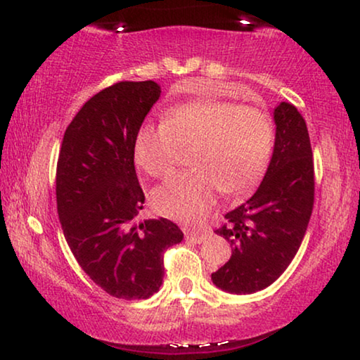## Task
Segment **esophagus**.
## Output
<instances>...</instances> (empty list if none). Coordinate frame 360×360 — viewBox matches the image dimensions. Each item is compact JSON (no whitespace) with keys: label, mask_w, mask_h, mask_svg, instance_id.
<instances>
[{"label":"esophagus","mask_w":360,"mask_h":360,"mask_svg":"<svg viewBox=\"0 0 360 360\" xmlns=\"http://www.w3.org/2000/svg\"><path fill=\"white\" fill-rule=\"evenodd\" d=\"M186 239L193 240V243H205L206 239H208L210 236V231H193V229H186Z\"/></svg>","instance_id":"34e87169"}]
</instances>
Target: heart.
I'll return each mask as SVG.
<instances>
[{"mask_svg": "<svg viewBox=\"0 0 360 360\" xmlns=\"http://www.w3.org/2000/svg\"><path fill=\"white\" fill-rule=\"evenodd\" d=\"M274 146L267 112L228 101H191L165 112L159 126L137 132L134 159L152 176H167L179 167L181 149L191 150V169L154 190L160 214L195 223L221 191L239 195L262 176Z\"/></svg>", "mask_w": 360, "mask_h": 360, "instance_id": "heart-1", "label": "heart"}]
</instances>
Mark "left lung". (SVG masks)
<instances>
[{
  "label": "left lung",
  "instance_id": "8db88e82",
  "mask_svg": "<svg viewBox=\"0 0 360 360\" xmlns=\"http://www.w3.org/2000/svg\"><path fill=\"white\" fill-rule=\"evenodd\" d=\"M274 117V155L262 184L214 231L229 240L233 255L211 278L231 293H254L274 283L298 252L311 218L314 167L307 122L285 101Z\"/></svg>",
  "mask_w": 360,
  "mask_h": 360
}]
</instances>
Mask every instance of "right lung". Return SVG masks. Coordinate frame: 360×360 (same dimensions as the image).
<instances>
[{
    "mask_svg": "<svg viewBox=\"0 0 360 360\" xmlns=\"http://www.w3.org/2000/svg\"><path fill=\"white\" fill-rule=\"evenodd\" d=\"M160 96L155 82H117L91 96L65 129L57 160V211L85 274L115 298H149L164 278V254L184 239L170 219L136 223L144 191L134 142Z\"/></svg>",
    "mask_w": 360,
    "mask_h": 360,
    "instance_id": "1",
    "label": "right lung"
}]
</instances>
